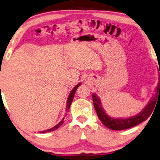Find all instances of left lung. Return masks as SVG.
Listing matches in <instances>:
<instances>
[{
  "label": "left lung",
  "mask_w": 160,
  "mask_h": 160,
  "mask_svg": "<svg viewBox=\"0 0 160 160\" xmlns=\"http://www.w3.org/2000/svg\"><path fill=\"white\" fill-rule=\"evenodd\" d=\"M160 75V70L159 74ZM92 101H93V105L97 113L98 119L102 122V123L109 128L110 130L114 131H121V130H125L131 128L132 127L139 125L141 122L145 121L150 115L152 113L154 110L156 105L160 98V76H159V83L157 85V90H156V94L152 98V99L150 101L148 104L139 114L136 116H131L126 119H113L104 112L103 108L101 106L99 98L95 93H92Z\"/></svg>",
  "instance_id": "8db88e82"
}]
</instances>
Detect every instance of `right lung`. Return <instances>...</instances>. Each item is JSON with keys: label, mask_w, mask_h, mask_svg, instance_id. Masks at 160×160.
<instances>
[{"label": "right lung", "mask_w": 160, "mask_h": 160, "mask_svg": "<svg viewBox=\"0 0 160 160\" xmlns=\"http://www.w3.org/2000/svg\"><path fill=\"white\" fill-rule=\"evenodd\" d=\"M80 85H81V83H79V84H77L76 86H75V88H73V89L72 90V91L70 92V95H69V96H68V102H67L66 111H68V112L69 109H70V104H71V103H72V99H73V98H74V95H75V93H76V91L77 88H78V87H79ZM63 123H64V119H63L62 120V121H61L60 122H59V123L58 124V125L55 126V127H53V128H50V129H48V130H47V131H41V133H47V132H51V131H54V130H56L57 128H58L59 127H60V126L62 125Z\"/></svg>", "instance_id": "right-lung-1"}]
</instances>
